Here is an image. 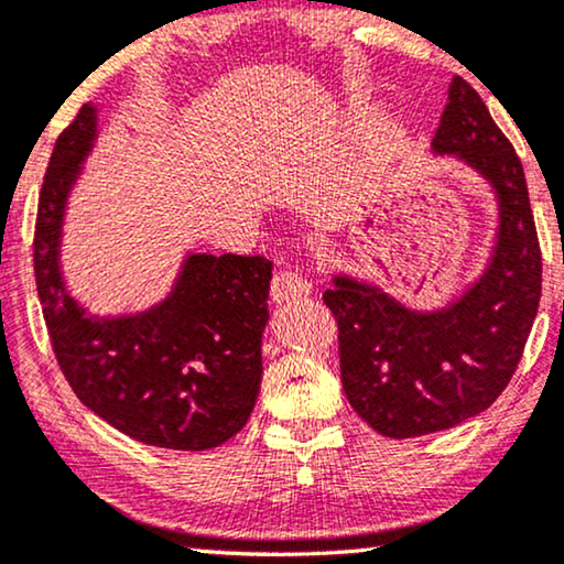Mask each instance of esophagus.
Segmentation results:
<instances>
[{
  "instance_id": "esophagus-1",
  "label": "esophagus",
  "mask_w": 564,
  "mask_h": 564,
  "mask_svg": "<svg viewBox=\"0 0 564 564\" xmlns=\"http://www.w3.org/2000/svg\"><path fill=\"white\" fill-rule=\"evenodd\" d=\"M312 294V281L310 278L294 273V270H281L273 278V286H270V296L275 304H291L299 299H306Z\"/></svg>"
}]
</instances>
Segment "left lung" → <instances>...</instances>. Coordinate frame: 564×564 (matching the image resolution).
Listing matches in <instances>:
<instances>
[{
	"label": "left lung",
	"mask_w": 564,
	"mask_h": 564,
	"mask_svg": "<svg viewBox=\"0 0 564 564\" xmlns=\"http://www.w3.org/2000/svg\"><path fill=\"white\" fill-rule=\"evenodd\" d=\"M433 154H452L498 198V235L482 275L433 312L410 310L373 283L335 275L325 304L337 319L350 408L387 438L448 431L498 400L513 377L542 296V250L527 175L482 97L454 77Z\"/></svg>",
	"instance_id": "left-lung-1"
}]
</instances>
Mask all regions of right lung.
<instances>
[{"mask_svg":"<svg viewBox=\"0 0 564 564\" xmlns=\"http://www.w3.org/2000/svg\"><path fill=\"white\" fill-rule=\"evenodd\" d=\"M97 139L82 105L56 139L33 239L35 286L66 381L97 417L141 444L206 452L242 431L262 379V329L273 262L193 252L160 304L97 317L66 291V200Z\"/></svg>","mask_w":564,"mask_h":564,"instance_id":"1","label":"right lung"}]
</instances>
